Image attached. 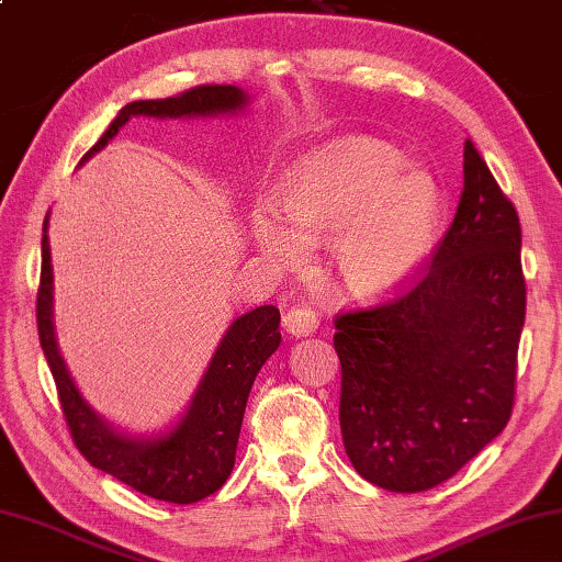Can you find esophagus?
Returning <instances> with one entry per match:
<instances>
[{"label":"esophagus","mask_w":562,"mask_h":562,"mask_svg":"<svg viewBox=\"0 0 562 562\" xmlns=\"http://www.w3.org/2000/svg\"><path fill=\"white\" fill-rule=\"evenodd\" d=\"M282 324L292 336L304 339V336H312L316 329H319V314L310 307H294L284 314Z\"/></svg>","instance_id":"1"}]
</instances>
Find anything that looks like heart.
<instances>
[{"mask_svg":"<svg viewBox=\"0 0 562 562\" xmlns=\"http://www.w3.org/2000/svg\"><path fill=\"white\" fill-rule=\"evenodd\" d=\"M391 142L341 137L294 161L274 209H255L250 243L265 258L302 268L307 246H329L339 290L379 300L413 278L432 248L442 193Z\"/></svg>","mask_w":562,"mask_h":562,"instance_id":"heart-1","label":"heart"}]
</instances>
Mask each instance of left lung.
<instances>
[{
	"label": "left lung",
	"mask_w": 562,
	"mask_h": 562,
	"mask_svg": "<svg viewBox=\"0 0 562 562\" xmlns=\"http://www.w3.org/2000/svg\"><path fill=\"white\" fill-rule=\"evenodd\" d=\"M524 319L521 223L467 139L462 199L420 282L336 316L339 420L356 472L387 492H427L502 435Z\"/></svg>",
	"instance_id": "obj_1"
}]
</instances>
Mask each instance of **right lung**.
Instances as JSON below:
<instances>
[{
  "instance_id": "add662e5",
  "label": "right lung",
  "mask_w": 562,
  "mask_h": 562,
  "mask_svg": "<svg viewBox=\"0 0 562 562\" xmlns=\"http://www.w3.org/2000/svg\"><path fill=\"white\" fill-rule=\"evenodd\" d=\"M250 108L238 86H199L165 100H135L117 112L83 161L103 149L132 117H221ZM80 161V165H83ZM48 218L41 238V288L36 300L38 339L58 387L60 407L74 442L90 464L120 479L135 492L169 504H193L226 484L243 425V413L265 361L280 346V312L272 304L240 314L223 334L196 393L175 425L151 435H132L105 420L90 405L60 356L54 324V265H50Z\"/></svg>"
}]
</instances>
